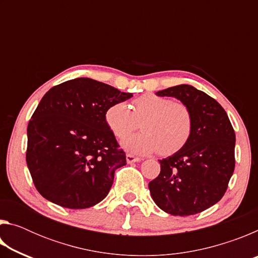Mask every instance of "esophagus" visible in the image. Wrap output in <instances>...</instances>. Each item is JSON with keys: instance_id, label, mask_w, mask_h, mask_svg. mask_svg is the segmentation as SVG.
I'll return each mask as SVG.
<instances>
[{"instance_id": "esophagus-1", "label": "esophagus", "mask_w": 258, "mask_h": 258, "mask_svg": "<svg viewBox=\"0 0 258 258\" xmlns=\"http://www.w3.org/2000/svg\"><path fill=\"white\" fill-rule=\"evenodd\" d=\"M141 160V158H139V157H135L131 154L126 155V161H127V164H133V163H138V161Z\"/></svg>"}]
</instances>
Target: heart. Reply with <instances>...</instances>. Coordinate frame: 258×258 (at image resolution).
<instances>
[{
  "mask_svg": "<svg viewBox=\"0 0 258 258\" xmlns=\"http://www.w3.org/2000/svg\"><path fill=\"white\" fill-rule=\"evenodd\" d=\"M104 119L118 139L127 138L142 123L144 132L121 143L125 150L139 155L175 154L186 146L194 130L191 111L185 104L151 93L135 99L132 109L125 102L112 103Z\"/></svg>",
  "mask_w": 258,
  "mask_h": 258,
  "instance_id": "heart-1",
  "label": "heart"
}]
</instances>
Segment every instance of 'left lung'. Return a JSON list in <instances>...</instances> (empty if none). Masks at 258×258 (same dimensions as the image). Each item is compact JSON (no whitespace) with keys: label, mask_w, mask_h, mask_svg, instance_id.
Returning a JSON list of instances; mask_svg holds the SVG:
<instances>
[{"label":"left lung","mask_w":258,"mask_h":258,"mask_svg":"<svg viewBox=\"0 0 258 258\" xmlns=\"http://www.w3.org/2000/svg\"><path fill=\"white\" fill-rule=\"evenodd\" d=\"M190 109L194 130L186 146L159 160L160 173L149 183L157 206L175 216L202 213L223 197L234 171L235 134L223 107L186 84L156 93Z\"/></svg>","instance_id":"8db88e82"}]
</instances>
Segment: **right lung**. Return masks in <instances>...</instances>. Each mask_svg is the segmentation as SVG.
<instances>
[{"mask_svg":"<svg viewBox=\"0 0 258 258\" xmlns=\"http://www.w3.org/2000/svg\"><path fill=\"white\" fill-rule=\"evenodd\" d=\"M132 97L85 77L47 91L28 123L26 152L43 197L71 209L92 207L107 197L126 156L104 113L112 103Z\"/></svg>","mask_w":258,"mask_h":258,"instance_id":"obj_1","label":"right lung"}]
</instances>
